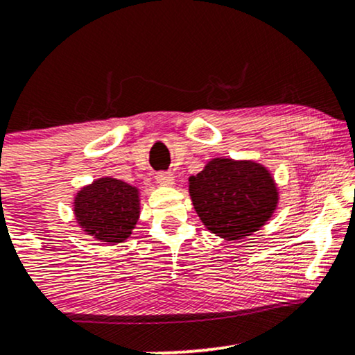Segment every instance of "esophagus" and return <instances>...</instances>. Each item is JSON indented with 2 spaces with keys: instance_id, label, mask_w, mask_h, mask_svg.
Here are the masks:
<instances>
[{
  "instance_id": "obj_1",
  "label": "esophagus",
  "mask_w": 355,
  "mask_h": 355,
  "mask_svg": "<svg viewBox=\"0 0 355 355\" xmlns=\"http://www.w3.org/2000/svg\"><path fill=\"white\" fill-rule=\"evenodd\" d=\"M157 183L162 187H172L175 183V175L172 172L157 173Z\"/></svg>"
}]
</instances>
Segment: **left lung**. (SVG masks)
<instances>
[{
    "mask_svg": "<svg viewBox=\"0 0 355 355\" xmlns=\"http://www.w3.org/2000/svg\"><path fill=\"white\" fill-rule=\"evenodd\" d=\"M193 209L220 239L242 240L270 220L279 189L267 166L255 160L217 157L189 178Z\"/></svg>",
    "mask_w": 355,
    "mask_h": 355,
    "instance_id": "1",
    "label": "left lung"
}]
</instances>
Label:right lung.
<instances>
[{
  "instance_id": "add662e5",
  "label": "right lung",
  "mask_w": 355,
  "mask_h": 355,
  "mask_svg": "<svg viewBox=\"0 0 355 355\" xmlns=\"http://www.w3.org/2000/svg\"><path fill=\"white\" fill-rule=\"evenodd\" d=\"M76 223L103 243L125 242L140 218V190L113 177L96 178L75 195Z\"/></svg>"
}]
</instances>
